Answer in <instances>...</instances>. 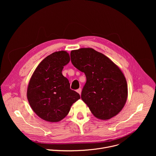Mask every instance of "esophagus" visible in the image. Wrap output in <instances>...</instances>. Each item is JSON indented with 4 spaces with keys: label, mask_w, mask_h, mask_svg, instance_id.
Returning <instances> with one entry per match:
<instances>
[{
    "label": "esophagus",
    "mask_w": 156,
    "mask_h": 156,
    "mask_svg": "<svg viewBox=\"0 0 156 156\" xmlns=\"http://www.w3.org/2000/svg\"><path fill=\"white\" fill-rule=\"evenodd\" d=\"M76 91H77V93H78L80 94H81V88L78 89V90H76Z\"/></svg>",
    "instance_id": "obj_1"
}]
</instances>
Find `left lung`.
Instances as JSON below:
<instances>
[{
	"label": "left lung",
	"mask_w": 156,
	"mask_h": 156,
	"mask_svg": "<svg viewBox=\"0 0 156 156\" xmlns=\"http://www.w3.org/2000/svg\"><path fill=\"white\" fill-rule=\"evenodd\" d=\"M71 62L84 73L86 82L81 99L98 119L108 120L124 107L128 87L124 75L107 57L92 48L71 51Z\"/></svg>",
	"instance_id": "1"
}]
</instances>
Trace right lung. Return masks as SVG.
I'll return each mask as SVG.
<instances>
[{
    "label": "right lung",
    "instance_id": "obj_1",
    "mask_svg": "<svg viewBox=\"0 0 156 156\" xmlns=\"http://www.w3.org/2000/svg\"><path fill=\"white\" fill-rule=\"evenodd\" d=\"M70 60L66 51L54 52L39 64L30 79L28 102L34 112L44 120L60 121L69 114L72 104L80 99L62 73Z\"/></svg>",
    "mask_w": 156,
    "mask_h": 156
}]
</instances>
